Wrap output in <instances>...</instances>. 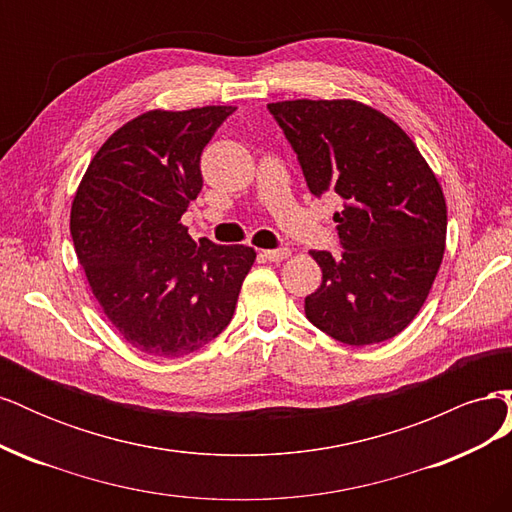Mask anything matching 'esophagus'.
<instances>
[{
    "instance_id": "obj_1",
    "label": "esophagus",
    "mask_w": 512,
    "mask_h": 512,
    "mask_svg": "<svg viewBox=\"0 0 512 512\" xmlns=\"http://www.w3.org/2000/svg\"><path fill=\"white\" fill-rule=\"evenodd\" d=\"M262 256H265L269 262H282L290 256V250L288 247H280V250H265L262 252Z\"/></svg>"
}]
</instances>
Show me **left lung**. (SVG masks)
<instances>
[{"mask_svg": "<svg viewBox=\"0 0 512 512\" xmlns=\"http://www.w3.org/2000/svg\"><path fill=\"white\" fill-rule=\"evenodd\" d=\"M314 196L337 194L342 256L312 250L322 284L305 316L348 346L404 331L442 265L446 200L433 170L393 119L356 100L271 102Z\"/></svg>", "mask_w": 512, "mask_h": 512, "instance_id": "1", "label": "left lung"}]
</instances>
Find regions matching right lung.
Instances as JSON below:
<instances>
[{"label": "right lung", "instance_id": "right-lung-1", "mask_svg": "<svg viewBox=\"0 0 512 512\" xmlns=\"http://www.w3.org/2000/svg\"><path fill=\"white\" fill-rule=\"evenodd\" d=\"M235 106L147 111L106 138L72 200L76 258L128 344L175 359L209 344L235 314L256 252L198 243L181 224L203 190L200 153Z\"/></svg>", "mask_w": 512, "mask_h": 512}]
</instances>
